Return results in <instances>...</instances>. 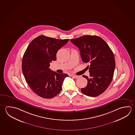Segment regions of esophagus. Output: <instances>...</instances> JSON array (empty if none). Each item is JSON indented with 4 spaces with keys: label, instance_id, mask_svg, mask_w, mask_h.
I'll use <instances>...</instances> for the list:
<instances>
[{
    "label": "esophagus",
    "instance_id": "obj_1",
    "mask_svg": "<svg viewBox=\"0 0 135 135\" xmlns=\"http://www.w3.org/2000/svg\"><path fill=\"white\" fill-rule=\"evenodd\" d=\"M73 77H74L75 79H77V78H80V76H77V75H73L72 76Z\"/></svg>",
    "mask_w": 135,
    "mask_h": 135
}]
</instances>
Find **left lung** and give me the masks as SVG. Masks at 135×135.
Wrapping results in <instances>:
<instances>
[{
	"mask_svg": "<svg viewBox=\"0 0 135 135\" xmlns=\"http://www.w3.org/2000/svg\"><path fill=\"white\" fill-rule=\"evenodd\" d=\"M71 41L79 49L83 62L90 64L87 67L90 77L83 76L88 82L81 91L88 96H98L106 90L112 80L115 68L113 53L98 36L86 35Z\"/></svg>",
	"mask_w": 135,
	"mask_h": 135,
	"instance_id": "1",
	"label": "left lung"
}]
</instances>
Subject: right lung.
<instances>
[{"mask_svg":"<svg viewBox=\"0 0 135 135\" xmlns=\"http://www.w3.org/2000/svg\"><path fill=\"white\" fill-rule=\"evenodd\" d=\"M69 39L60 40L45 36L34 39L24 53L22 69L26 83L39 96L51 99L62 89L65 73H58L49 68L50 63L56 60L57 51Z\"/></svg>","mask_w":135,"mask_h":135,"instance_id":"right-lung-1","label":"right lung"}]
</instances>
